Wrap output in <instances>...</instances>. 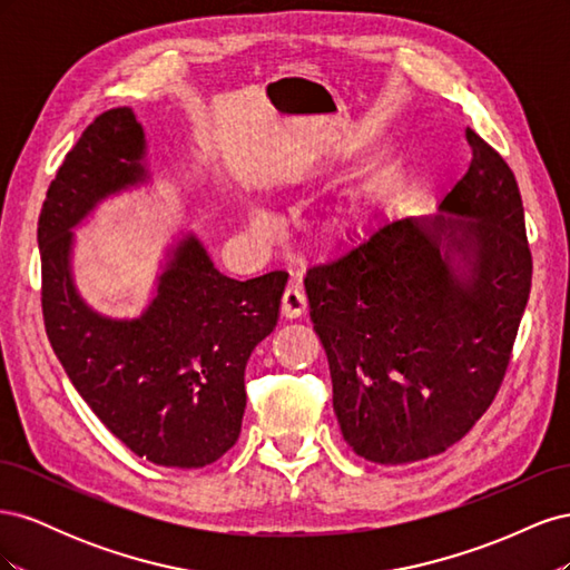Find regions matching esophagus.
<instances>
[{
    "label": "esophagus",
    "instance_id": "obj_1",
    "mask_svg": "<svg viewBox=\"0 0 570 570\" xmlns=\"http://www.w3.org/2000/svg\"><path fill=\"white\" fill-rule=\"evenodd\" d=\"M281 312L285 318H299L306 312V295L299 287H287L283 292V304Z\"/></svg>",
    "mask_w": 570,
    "mask_h": 570
}]
</instances>
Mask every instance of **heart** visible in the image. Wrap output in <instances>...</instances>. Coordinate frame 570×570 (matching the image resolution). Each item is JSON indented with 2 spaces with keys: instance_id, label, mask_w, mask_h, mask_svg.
<instances>
[{
  "instance_id": "obj_1",
  "label": "heart",
  "mask_w": 570,
  "mask_h": 570,
  "mask_svg": "<svg viewBox=\"0 0 570 570\" xmlns=\"http://www.w3.org/2000/svg\"><path fill=\"white\" fill-rule=\"evenodd\" d=\"M249 223H252V228L262 230V233H268L273 228V216H271V212L258 209V206H254V209L249 212Z\"/></svg>"
}]
</instances>
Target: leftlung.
Wrapping results in <instances>:
<instances>
[{"mask_svg": "<svg viewBox=\"0 0 570 570\" xmlns=\"http://www.w3.org/2000/svg\"><path fill=\"white\" fill-rule=\"evenodd\" d=\"M473 159L435 216L377 223L306 271L342 438L366 461L444 452L492 404L525 312L532 258L511 168L465 130Z\"/></svg>", "mask_w": 570, "mask_h": 570, "instance_id": "obj_1", "label": "left lung"}]
</instances>
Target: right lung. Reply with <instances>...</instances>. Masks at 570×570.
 <instances>
[{"instance_id":"right-lung-1","label":"right lung","mask_w":570,"mask_h":570,"mask_svg":"<svg viewBox=\"0 0 570 570\" xmlns=\"http://www.w3.org/2000/svg\"><path fill=\"white\" fill-rule=\"evenodd\" d=\"M149 183L132 109L97 116L66 154L38 220L45 327L78 394L130 452L166 469H202L239 438L247 361L275 331L287 273L228 278L202 239L180 230L140 316L95 312L73 278V230L105 199Z\"/></svg>"}]
</instances>
